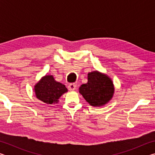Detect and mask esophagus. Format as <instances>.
<instances>
[{
  "instance_id": "1",
  "label": "esophagus",
  "mask_w": 155,
  "mask_h": 155,
  "mask_svg": "<svg viewBox=\"0 0 155 155\" xmlns=\"http://www.w3.org/2000/svg\"><path fill=\"white\" fill-rule=\"evenodd\" d=\"M77 88V84L75 83H70L69 85H68V90L70 91H74Z\"/></svg>"
}]
</instances>
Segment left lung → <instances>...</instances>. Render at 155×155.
Here are the masks:
<instances>
[{"label": "left lung", "mask_w": 155, "mask_h": 155, "mask_svg": "<svg viewBox=\"0 0 155 155\" xmlns=\"http://www.w3.org/2000/svg\"><path fill=\"white\" fill-rule=\"evenodd\" d=\"M88 81L79 88L85 101L94 107H101L108 103L114 93L111 78L98 71L88 73Z\"/></svg>", "instance_id": "1"}]
</instances>
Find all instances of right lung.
Wrapping results in <instances>:
<instances>
[{
	"label": "right lung",
	"instance_id": "obj_1",
	"mask_svg": "<svg viewBox=\"0 0 155 155\" xmlns=\"http://www.w3.org/2000/svg\"><path fill=\"white\" fill-rule=\"evenodd\" d=\"M36 97L46 104H52L58 102L62 94L68 89L62 83L57 82L52 75H46L35 86Z\"/></svg>",
	"mask_w": 155,
	"mask_h": 155
}]
</instances>
